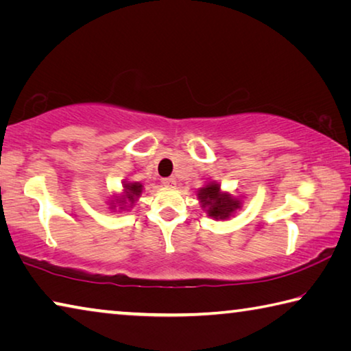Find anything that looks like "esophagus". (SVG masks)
I'll return each mask as SVG.
<instances>
[{
    "label": "esophagus",
    "mask_w": 351,
    "mask_h": 351,
    "mask_svg": "<svg viewBox=\"0 0 351 351\" xmlns=\"http://www.w3.org/2000/svg\"><path fill=\"white\" fill-rule=\"evenodd\" d=\"M162 186L164 187H175L176 186V180H175V178H164Z\"/></svg>",
    "instance_id": "obj_1"
}]
</instances>
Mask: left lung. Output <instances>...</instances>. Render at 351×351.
Returning <instances> with one entry per match:
<instances>
[{"instance_id":"obj_1","label":"left lung","mask_w":351,"mask_h":351,"mask_svg":"<svg viewBox=\"0 0 351 351\" xmlns=\"http://www.w3.org/2000/svg\"><path fill=\"white\" fill-rule=\"evenodd\" d=\"M198 198L207 212V215L215 219H228L232 213L240 209V199L223 193L217 182L207 184L206 187L198 190Z\"/></svg>"}]
</instances>
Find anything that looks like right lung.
Listing matches in <instances>:
<instances>
[{
    "mask_svg": "<svg viewBox=\"0 0 351 351\" xmlns=\"http://www.w3.org/2000/svg\"><path fill=\"white\" fill-rule=\"evenodd\" d=\"M141 192H142V184H139V182H127L125 186H123V195H121V197H117L116 201L112 204L122 206L121 209H123V207H127V204L132 206L134 201L139 198Z\"/></svg>",
    "mask_w": 351,
    "mask_h": 351,
    "instance_id": "add662e5",
    "label": "right lung"
}]
</instances>
